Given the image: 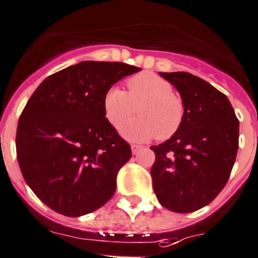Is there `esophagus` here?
Returning a JSON list of instances; mask_svg holds the SVG:
<instances>
[{
	"label": "esophagus",
	"mask_w": 258,
	"mask_h": 258,
	"mask_svg": "<svg viewBox=\"0 0 258 258\" xmlns=\"http://www.w3.org/2000/svg\"><path fill=\"white\" fill-rule=\"evenodd\" d=\"M143 149V147L142 146H137V144H132V152H133V154H137L139 151H142Z\"/></svg>",
	"instance_id": "esophagus-1"
}]
</instances>
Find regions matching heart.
I'll list each match as a JSON object with an SVG mask.
<instances>
[{
    "label": "heart",
    "instance_id": "obj_1",
    "mask_svg": "<svg viewBox=\"0 0 258 258\" xmlns=\"http://www.w3.org/2000/svg\"><path fill=\"white\" fill-rule=\"evenodd\" d=\"M138 109L141 116L121 126V134L134 142H146L158 137L168 139L180 129L185 107L168 81L153 73H141L127 81V92L111 87L104 96L107 121L119 127Z\"/></svg>",
    "mask_w": 258,
    "mask_h": 258
}]
</instances>
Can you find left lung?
Segmentation results:
<instances>
[{
    "mask_svg": "<svg viewBox=\"0 0 258 258\" xmlns=\"http://www.w3.org/2000/svg\"><path fill=\"white\" fill-rule=\"evenodd\" d=\"M180 92L185 116L180 129L152 146L151 175L162 207L191 213L212 203L232 172L239 121L229 100L207 81L187 72H159Z\"/></svg>",
    "mask_w": 258,
    "mask_h": 258,
    "instance_id": "left-lung-1",
    "label": "left lung"
}]
</instances>
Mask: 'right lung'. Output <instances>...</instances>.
<instances>
[{
  "instance_id": "obj_1",
  "label": "right lung",
  "mask_w": 258,
  "mask_h": 258,
  "mask_svg": "<svg viewBox=\"0 0 258 258\" xmlns=\"http://www.w3.org/2000/svg\"><path fill=\"white\" fill-rule=\"evenodd\" d=\"M141 68L85 60L46 77L17 124L16 153L26 183L66 217L88 214L112 198L131 146L104 112L114 83Z\"/></svg>"
}]
</instances>
